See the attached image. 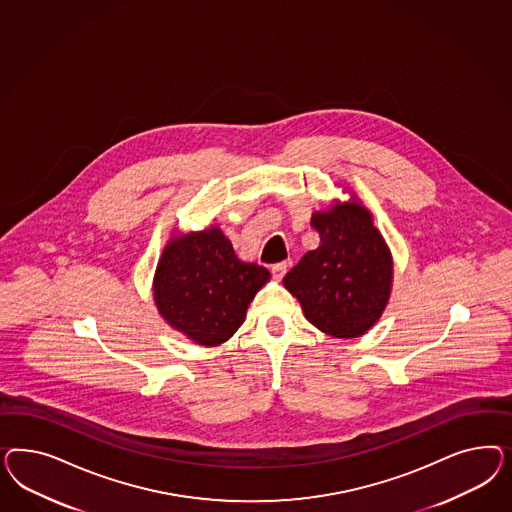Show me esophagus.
I'll return each mask as SVG.
<instances>
[{
	"label": "esophagus",
	"mask_w": 512,
	"mask_h": 512,
	"mask_svg": "<svg viewBox=\"0 0 512 512\" xmlns=\"http://www.w3.org/2000/svg\"><path fill=\"white\" fill-rule=\"evenodd\" d=\"M287 268H289V263L274 264V266H272V276L278 279V281L279 279H283L285 272H287Z\"/></svg>",
	"instance_id": "1"
}]
</instances>
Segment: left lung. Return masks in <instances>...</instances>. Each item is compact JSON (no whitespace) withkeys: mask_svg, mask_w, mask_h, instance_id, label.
<instances>
[{"mask_svg":"<svg viewBox=\"0 0 512 512\" xmlns=\"http://www.w3.org/2000/svg\"><path fill=\"white\" fill-rule=\"evenodd\" d=\"M319 248L287 272L283 285L311 325L334 338H357L387 306L392 257L372 214L357 201L311 216Z\"/></svg>","mask_w":512,"mask_h":512,"instance_id":"8db88e82","label":"left lung"}]
</instances>
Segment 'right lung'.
<instances>
[{
  "instance_id": "obj_1",
  "label": "right lung",
  "mask_w": 512,
  "mask_h": 512,
  "mask_svg": "<svg viewBox=\"0 0 512 512\" xmlns=\"http://www.w3.org/2000/svg\"><path fill=\"white\" fill-rule=\"evenodd\" d=\"M270 272L242 263L217 227L174 238L154 278L155 306L163 319L199 345L229 340L246 319L249 302Z\"/></svg>"
}]
</instances>
